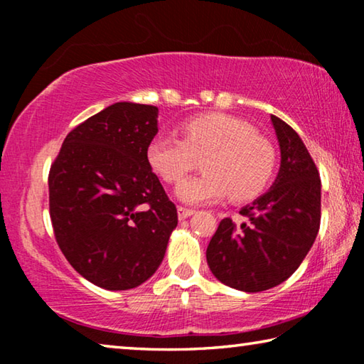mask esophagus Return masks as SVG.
Returning a JSON list of instances; mask_svg holds the SVG:
<instances>
[{"label":"esophagus","mask_w":364,"mask_h":364,"mask_svg":"<svg viewBox=\"0 0 364 364\" xmlns=\"http://www.w3.org/2000/svg\"><path fill=\"white\" fill-rule=\"evenodd\" d=\"M194 213L193 208H186V207H178V218L180 220H186L188 217Z\"/></svg>","instance_id":"1"}]
</instances>
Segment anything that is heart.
<instances>
[{
  "mask_svg": "<svg viewBox=\"0 0 364 364\" xmlns=\"http://www.w3.org/2000/svg\"><path fill=\"white\" fill-rule=\"evenodd\" d=\"M183 139L156 136L146 149L151 170L165 183H178L197 159L204 173L183 181L176 196L188 204L218 200L230 194L245 202L260 196L276 168V151L247 122L225 114H205L181 125Z\"/></svg>",
  "mask_w": 364,
  "mask_h": 364,
  "instance_id": "b5f03b06",
  "label": "heart"
}]
</instances>
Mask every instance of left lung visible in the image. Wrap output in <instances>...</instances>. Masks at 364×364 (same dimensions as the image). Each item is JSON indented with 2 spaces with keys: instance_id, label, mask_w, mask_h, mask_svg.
<instances>
[{
  "instance_id": "1",
  "label": "left lung",
  "mask_w": 364,
  "mask_h": 364,
  "mask_svg": "<svg viewBox=\"0 0 364 364\" xmlns=\"http://www.w3.org/2000/svg\"><path fill=\"white\" fill-rule=\"evenodd\" d=\"M281 149L273 186L241 208L247 223L220 221L207 247L215 278L244 292H262L284 282L304 262L321 221V180L304 141L271 115Z\"/></svg>"
}]
</instances>
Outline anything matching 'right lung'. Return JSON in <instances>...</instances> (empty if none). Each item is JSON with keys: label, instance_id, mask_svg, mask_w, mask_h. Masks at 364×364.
<instances>
[{"label": "right lung", "instance_id": "1", "mask_svg": "<svg viewBox=\"0 0 364 364\" xmlns=\"http://www.w3.org/2000/svg\"><path fill=\"white\" fill-rule=\"evenodd\" d=\"M156 106L115 102L67 134L49 170L54 236L75 271L107 291L143 284L162 263L178 213L146 160Z\"/></svg>", "mask_w": 364, "mask_h": 364}]
</instances>
